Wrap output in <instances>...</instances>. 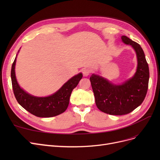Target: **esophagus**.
Masks as SVG:
<instances>
[{
  "label": "esophagus",
  "instance_id": "obj_1",
  "mask_svg": "<svg viewBox=\"0 0 160 160\" xmlns=\"http://www.w3.org/2000/svg\"><path fill=\"white\" fill-rule=\"evenodd\" d=\"M90 72H91V70L89 69H84L83 70V75L85 76V77H87V76H88L89 74H90Z\"/></svg>",
  "mask_w": 160,
  "mask_h": 160
}]
</instances>
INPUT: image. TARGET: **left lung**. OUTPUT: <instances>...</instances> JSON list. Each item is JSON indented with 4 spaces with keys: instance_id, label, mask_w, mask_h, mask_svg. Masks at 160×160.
I'll list each match as a JSON object with an SVG mask.
<instances>
[{
    "instance_id": "8db88e82",
    "label": "left lung",
    "mask_w": 160,
    "mask_h": 160,
    "mask_svg": "<svg viewBox=\"0 0 160 160\" xmlns=\"http://www.w3.org/2000/svg\"><path fill=\"white\" fill-rule=\"evenodd\" d=\"M122 39L125 44L132 45L136 52L138 69L135 75L120 85L111 83L98 75H92L90 77L97 107L113 115L128 114L142 103L149 78L148 64L141 46L126 36H122Z\"/></svg>"
}]
</instances>
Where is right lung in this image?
I'll list each match as a JSON object with an SVG mask.
<instances>
[{
  "instance_id": "obj_1",
  "label": "right lung",
  "mask_w": 160,
  "mask_h": 160,
  "mask_svg": "<svg viewBox=\"0 0 160 160\" xmlns=\"http://www.w3.org/2000/svg\"><path fill=\"white\" fill-rule=\"evenodd\" d=\"M16 58L11 69V81L13 93L18 103L31 114L39 118H51L65 111L69 103L71 92L81 79L79 73L72 77L55 93L46 98H37L28 94L18 85L15 76Z\"/></svg>"
}]
</instances>
